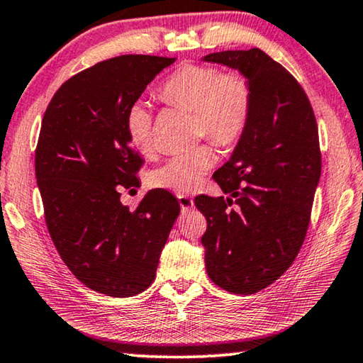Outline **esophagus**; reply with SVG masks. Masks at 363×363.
Listing matches in <instances>:
<instances>
[{
	"instance_id": "34e87169",
	"label": "esophagus",
	"mask_w": 363,
	"mask_h": 363,
	"mask_svg": "<svg viewBox=\"0 0 363 363\" xmlns=\"http://www.w3.org/2000/svg\"><path fill=\"white\" fill-rule=\"evenodd\" d=\"M177 198H178V204H180V207H182V211H183V212L191 211V208L194 207V201H193L191 198H188V196L178 194Z\"/></svg>"
}]
</instances>
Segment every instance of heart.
<instances>
[{
    "mask_svg": "<svg viewBox=\"0 0 363 363\" xmlns=\"http://www.w3.org/2000/svg\"><path fill=\"white\" fill-rule=\"evenodd\" d=\"M157 95L167 104L198 113L201 133H207L220 146L236 145L249 125L253 92L249 78L240 72L223 73L217 67L189 63L170 73L159 86ZM125 132L138 151L151 150L152 114L143 101H135L127 111ZM215 161L212 146L201 145L156 169L151 183L177 193H191Z\"/></svg>",
    "mask_w": 363,
    "mask_h": 363,
    "instance_id": "heart-1",
    "label": "heart"
}]
</instances>
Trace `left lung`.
<instances>
[{"mask_svg":"<svg viewBox=\"0 0 363 363\" xmlns=\"http://www.w3.org/2000/svg\"><path fill=\"white\" fill-rule=\"evenodd\" d=\"M244 73L253 104L230 161L213 174L226 198L198 196L206 215L207 274L226 291L252 295L277 281L300 252L320 178L319 130L306 92L262 49L206 55Z\"/></svg>","mask_w":363,"mask_h":363,"instance_id":"8db88e82","label":"left lung"}]
</instances>
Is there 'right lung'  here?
<instances>
[{"mask_svg":"<svg viewBox=\"0 0 363 363\" xmlns=\"http://www.w3.org/2000/svg\"><path fill=\"white\" fill-rule=\"evenodd\" d=\"M175 59L119 55L63 82L44 113L35 172L52 242L74 277L99 294L127 298L156 277L159 255L180 213L167 189H151L135 211L121 189L138 186L142 157L125 114Z\"/></svg>","mask_w":363,"mask_h":363,"instance_id":"right-lung-1","label":"right lung"}]
</instances>
